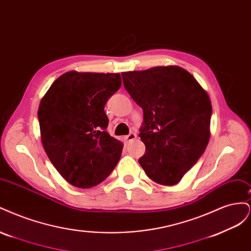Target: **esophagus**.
Instances as JSON below:
<instances>
[{"mask_svg": "<svg viewBox=\"0 0 251 251\" xmlns=\"http://www.w3.org/2000/svg\"><path fill=\"white\" fill-rule=\"evenodd\" d=\"M136 138H137V135H136L135 133H130V134L126 135V137H125V139L126 140V142H131V141L135 140Z\"/></svg>", "mask_w": 251, "mask_h": 251, "instance_id": "esophagus-1", "label": "esophagus"}]
</instances>
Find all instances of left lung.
Here are the masks:
<instances>
[{
    "label": "left lung",
    "mask_w": 251,
    "mask_h": 251,
    "mask_svg": "<svg viewBox=\"0 0 251 251\" xmlns=\"http://www.w3.org/2000/svg\"><path fill=\"white\" fill-rule=\"evenodd\" d=\"M126 90L143 111L139 163L150 179L175 185L203 155L210 137L211 102L193 75L178 66L123 72Z\"/></svg>",
    "instance_id": "8db88e82"
}]
</instances>
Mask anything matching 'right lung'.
<instances>
[{
	"label": "right lung",
	"instance_id": "right-lung-1",
	"mask_svg": "<svg viewBox=\"0 0 251 251\" xmlns=\"http://www.w3.org/2000/svg\"><path fill=\"white\" fill-rule=\"evenodd\" d=\"M120 86L119 73L70 71L42 98L37 116L43 147L73 186L100 184L119 161L124 144L107 132L104 105Z\"/></svg>",
	"mask_w": 251,
	"mask_h": 251
}]
</instances>
